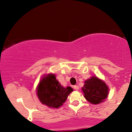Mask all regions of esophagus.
<instances>
[{
  "instance_id": "obj_1",
  "label": "esophagus",
  "mask_w": 132,
  "mask_h": 132,
  "mask_svg": "<svg viewBox=\"0 0 132 132\" xmlns=\"http://www.w3.org/2000/svg\"><path fill=\"white\" fill-rule=\"evenodd\" d=\"M74 89H75V90H76V91H78V89H79V87H78V86H75Z\"/></svg>"
}]
</instances>
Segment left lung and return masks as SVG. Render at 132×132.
Masks as SVG:
<instances>
[{
  "label": "left lung",
  "mask_w": 132,
  "mask_h": 132,
  "mask_svg": "<svg viewBox=\"0 0 132 132\" xmlns=\"http://www.w3.org/2000/svg\"><path fill=\"white\" fill-rule=\"evenodd\" d=\"M82 88L84 98L92 104H99L104 102L109 94L107 85L97 77H91L85 81Z\"/></svg>",
  "instance_id": "1"
}]
</instances>
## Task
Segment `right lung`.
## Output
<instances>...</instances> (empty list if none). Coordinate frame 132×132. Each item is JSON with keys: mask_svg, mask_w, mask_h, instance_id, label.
Returning a JSON list of instances; mask_svg holds the SVG:
<instances>
[{"mask_svg": "<svg viewBox=\"0 0 132 132\" xmlns=\"http://www.w3.org/2000/svg\"><path fill=\"white\" fill-rule=\"evenodd\" d=\"M73 90L71 87H64L54 74L44 76L37 87V95L41 103L50 108L58 109L67 100Z\"/></svg>", "mask_w": 132, "mask_h": 132, "instance_id": "right-lung-1", "label": "right lung"}]
</instances>
